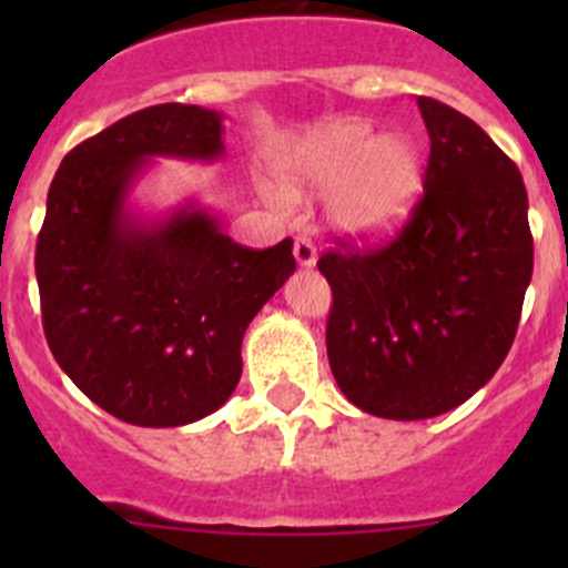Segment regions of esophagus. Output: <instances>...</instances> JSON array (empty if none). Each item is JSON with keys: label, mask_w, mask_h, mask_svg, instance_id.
Here are the masks:
<instances>
[{"label": "esophagus", "mask_w": 568, "mask_h": 568, "mask_svg": "<svg viewBox=\"0 0 568 568\" xmlns=\"http://www.w3.org/2000/svg\"><path fill=\"white\" fill-rule=\"evenodd\" d=\"M294 257L300 266H313V263H316V244H313L307 236H296Z\"/></svg>", "instance_id": "1"}]
</instances>
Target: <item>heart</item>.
Masks as SVG:
<instances>
[{
  "mask_svg": "<svg viewBox=\"0 0 568 568\" xmlns=\"http://www.w3.org/2000/svg\"><path fill=\"white\" fill-rule=\"evenodd\" d=\"M291 194L332 189V222L359 242L395 236L423 192V162L404 134L376 136L365 120L343 118L302 142L283 162Z\"/></svg>",
  "mask_w": 568,
  "mask_h": 568,
  "instance_id": "heart-1",
  "label": "heart"
}]
</instances>
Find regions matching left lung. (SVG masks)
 Listing matches in <instances>:
<instances>
[{
	"instance_id": "8db88e82",
	"label": "left lung",
	"mask_w": 568,
	"mask_h": 568,
	"mask_svg": "<svg viewBox=\"0 0 568 568\" xmlns=\"http://www.w3.org/2000/svg\"><path fill=\"white\" fill-rule=\"evenodd\" d=\"M432 153L423 197L393 242L318 257L332 288L326 357L343 395L390 420L464 404L511 348L532 274L517 164L467 114L417 99Z\"/></svg>"
}]
</instances>
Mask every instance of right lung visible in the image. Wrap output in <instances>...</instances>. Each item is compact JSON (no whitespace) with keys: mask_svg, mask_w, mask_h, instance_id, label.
<instances>
[{"mask_svg":"<svg viewBox=\"0 0 568 568\" xmlns=\"http://www.w3.org/2000/svg\"><path fill=\"white\" fill-rule=\"evenodd\" d=\"M222 153L220 112L159 104L73 148L49 186L36 247L45 341L73 385L131 426L220 409L242 379L250 321L296 268L291 239L242 247L200 205L131 216L148 159Z\"/></svg>","mask_w":568,"mask_h":568,"instance_id":"obj_1","label":"right lung"}]
</instances>
